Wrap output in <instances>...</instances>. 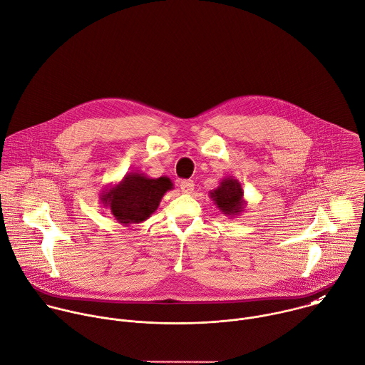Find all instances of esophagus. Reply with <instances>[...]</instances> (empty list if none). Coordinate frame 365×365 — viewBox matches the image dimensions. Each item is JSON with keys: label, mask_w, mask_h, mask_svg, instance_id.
<instances>
[{"label": "esophagus", "mask_w": 365, "mask_h": 365, "mask_svg": "<svg viewBox=\"0 0 365 365\" xmlns=\"http://www.w3.org/2000/svg\"><path fill=\"white\" fill-rule=\"evenodd\" d=\"M179 186H180V190H182L183 193H192L193 189H195L193 180H182Z\"/></svg>", "instance_id": "esophagus-1"}]
</instances>
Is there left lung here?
<instances>
[{
	"instance_id": "obj_1",
	"label": "left lung",
	"mask_w": 365,
	"mask_h": 365,
	"mask_svg": "<svg viewBox=\"0 0 365 365\" xmlns=\"http://www.w3.org/2000/svg\"><path fill=\"white\" fill-rule=\"evenodd\" d=\"M209 193L213 203L229 219L245 212L247 200L244 199V189H242V185L237 179L226 176L220 180L219 186Z\"/></svg>"
}]
</instances>
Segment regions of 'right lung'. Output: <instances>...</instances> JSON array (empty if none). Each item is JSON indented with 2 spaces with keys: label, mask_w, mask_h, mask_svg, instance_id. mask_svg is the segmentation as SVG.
<instances>
[{
  "label": "right lung",
  "mask_w": 365,
  "mask_h": 365,
  "mask_svg": "<svg viewBox=\"0 0 365 365\" xmlns=\"http://www.w3.org/2000/svg\"><path fill=\"white\" fill-rule=\"evenodd\" d=\"M172 189L173 183L166 176L153 179L140 172H130L118 183L106 187L98 199L118 223L132 226L149 219L159 207L163 195Z\"/></svg>",
  "instance_id": "obj_1"
}]
</instances>
